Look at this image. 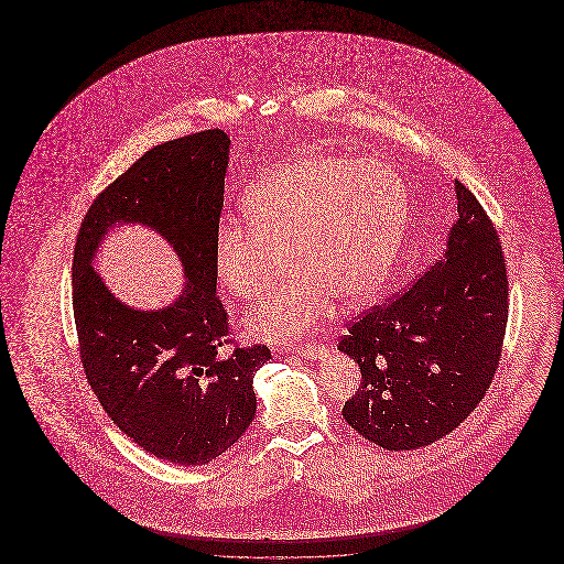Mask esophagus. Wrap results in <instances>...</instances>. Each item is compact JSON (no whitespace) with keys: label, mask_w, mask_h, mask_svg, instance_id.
<instances>
[{"label":"esophagus","mask_w":564,"mask_h":564,"mask_svg":"<svg viewBox=\"0 0 564 564\" xmlns=\"http://www.w3.org/2000/svg\"><path fill=\"white\" fill-rule=\"evenodd\" d=\"M295 350L304 359H322L323 355L327 352V347L323 343H308V345H300Z\"/></svg>","instance_id":"34e87169"}]
</instances>
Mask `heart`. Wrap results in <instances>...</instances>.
I'll return each mask as SVG.
<instances>
[{"mask_svg": "<svg viewBox=\"0 0 564 564\" xmlns=\"http://www.w3.org/2000/svg\"><path fill=\"white\" fill-rule=\"evenodd\" d=\"M402 175L384 161L313 152L276 166L242 196L245 230H215L217 283L258 302L285 260L292 279L247 319L251 334L288 343L315 329L334 300L357 308L380 290L402 242Z\"/></svg>", "mask_w": 564, "mask_h": 564, "instance_id": "1", "label": "heart"}]
</instances>
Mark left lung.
Masks as SVG:
<instances>
[{
    "mask_svg": "<svg viewBox=\"0 0 564 564\" xmlns=\"http://www.w3.org/2000/svg\"><path fill=\"white\" fill-rule=\"evenodd\" d=\"M444 258L349 323L338 349L361 370L343 416L387 451H416L455 431L497 375L510 283L490 217L455 182Z\"/></svg>",
    "mask_w": 564,
    "mask_h": 564,
    "instance_id": "obj_1",
    "label": "left lung"
}]
</instances>
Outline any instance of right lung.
I'll return each mask as SVG.
<instances>
[{
    "instance_id": "add662e5",
    "label": "right lung",
    "mask_w": 564,
    "mask_h": 564,
    "mask_svg": "<svg viewBox=\"0 0 564 564\" xmlns=\"http://www.w3.org/2000/svg\"><path fill=\"white\" fill-rule=\"evenodd\" d=\"M228 148L230 137L212 129L148 150L88 207L72 267L90 389L137 446L188 467L224 455L251 425L253 376L270 359L267 345L241 347L228 338V311L215 294L212 249ZM116 223L150 225L178 251L189 281L171 307L134 312L91 269L98 242Z\"/></svg>"
}]
</instances>
